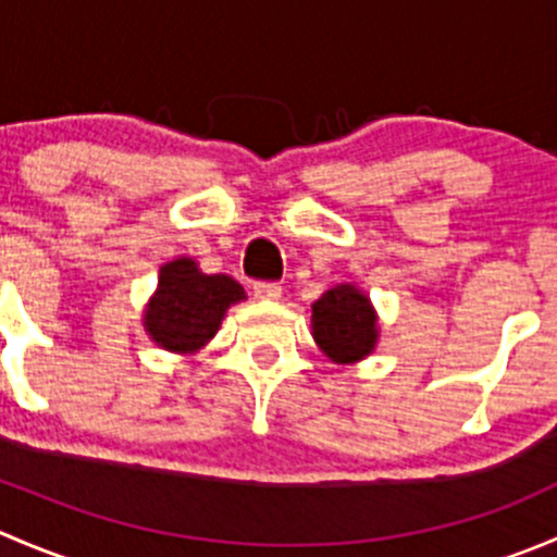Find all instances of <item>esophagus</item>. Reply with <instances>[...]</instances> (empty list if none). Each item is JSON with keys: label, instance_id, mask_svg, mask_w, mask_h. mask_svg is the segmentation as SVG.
Here are the masks:
<instances>
[{"label": "esophagus", "instance_id": "1", "mask_svg": "<svg viewBox=\"0 0 557 557\" xmlns=\"http://www.w3.org/2000/svg\"><path fill=\"white\" fill-rule=\"evenodd\" d=\"M252 294L261 301H277L283 296V288L277 283H256L252 285Z\"/></svg>", "mask_w": 557, "mask_h": 557}]
</instances>
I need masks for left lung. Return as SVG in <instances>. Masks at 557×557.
<instances>
[{"mask_svg":"<svg viewBox=\"0 0 557 557\" xmlns=\"http://www.w3.org/2000/svg\"><path fill=\"white\" fill-rule=\"evenodd\" d=\"M312 339L331 363L352 367L374 352L380 318L367 290L339 283L312 305Z\"/></svg>","mask_w":557,"mask_h":557,"instance_id":"1","label":"left lung"}]
</instances>
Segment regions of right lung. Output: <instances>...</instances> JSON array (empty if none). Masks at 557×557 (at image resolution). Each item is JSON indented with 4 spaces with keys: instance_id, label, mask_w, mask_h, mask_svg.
<instances>
[{
    "instance_id": "add662e5",
    "label": "right lung",
    "mask_w": 557,
    "mask_h": 557,
    "mask_svg": "<svg viewBox=\"0 0 557 557\" xmlns=\"http://www.w3.org/2000/svg\"><path fill=\"white\" fill-rule=\"evenodd\" d=\"M245 288L228 274H207L190 256L159 269V285L143 310V329L166 352L194 356L221 329L228 307L245 301Z\"/></svg>"
}]
</instances>
